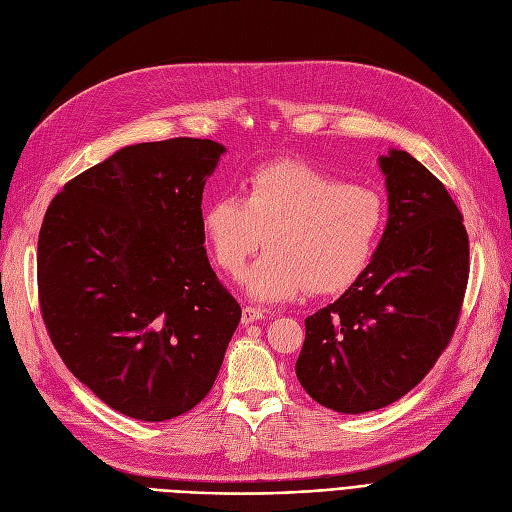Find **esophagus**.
Listing matches in <instances>:
<instances>
[{"mask_svg":"<svg viewBox=\"0 0 512 512\" xmlns=\"http://www.w3.org/2000/svg\"><path fill=\"white\" fill-rule=\"evenodd\" d=\"M264 320V313L260 309H254V307H243L241 311V324H254V322H260Z\"/></svg>","mask_w":512,"mask_h":512,"instance_id":"34e87169","label":"esophagus"}]
</instances>
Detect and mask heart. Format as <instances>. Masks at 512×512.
<instances>
[{
	"instance_id": "b5f03b06",
	"label": "heart",
	"mask_w": 512,
	"mask_h": 512,
	"mask_svg": "<svg viewBox=\"0 0 512 512\" xmlns=\"http://www.w3.org/2000/svg\"><path fill=\"white\" fill-rule=\"evenodd\" d=\"M385 226L375 190L296 158L254 167L243 199L220 195L203 209L201 228L211 258L228 277H241L267 235L269 252L245 275L260 303L339 292L366 271Z\"/></svg>"
}]
</instances>
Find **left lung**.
<instances>
[{"label": "left lung", "instance_id": "left-lung-1", "mask_svg": "<svg viewBox=\"0 0 512 512\" xmlns=\"http://www.w3.org/2000/svg\"><path fill=\"white\" fill-rule=\"evenodd\" d=\"M387 226L366 271L305 320L296 377L322 407L358 415L428 375L460 320L468 284L464 218L443 182L404 150L379 158Z\"/></svg>", "mask_w": 512, "mask_h": 512}]
</instances>
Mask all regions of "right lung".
<instances>
[{"mask_svg": "<svg viewBox=\"0 0 512 512\" xmlns=\"http://www.w3.org/2000/svg\"><path fill=\"white\" fill-rule=\"evenodd\" d=\"M226 148L175 137L118 150L50 201L38 294L50 341L114 411L167 421L207 396L241 307L203 248V188Z\"/></svg>", "mask_w": 512, "mask_h": 512, "instance_id": "1", "label": "right lung"}]
</instances>
